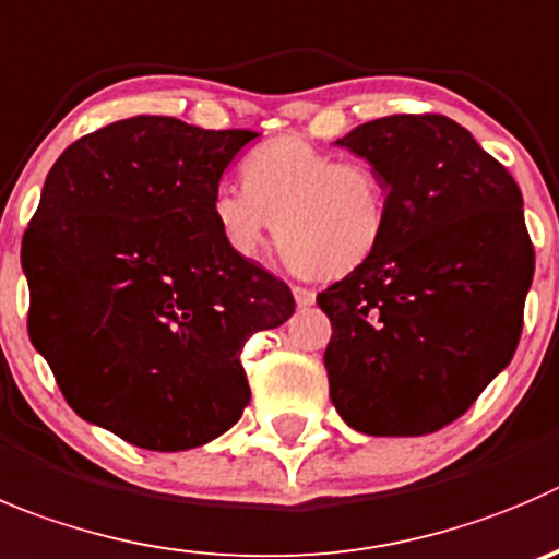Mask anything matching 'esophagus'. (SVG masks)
I'll return each mask as SVG.
<instances>
[{
  "mask_svg": "<svg viewBox=\"0 0 559 559\" xmlns=\"http://www.w3.org/2000/svg\"><path fill=\"white\" fill-rule=\"evenodd\" d=\"M294 299L299 307H310L316 305V290L305 288V285H294Z\"/></svg>",
  "mask_w": 559,
  "mask_h": 559,
  "instance_id": "esophagus-1",
  "label": "esophagus"
}]
</instances>
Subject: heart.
I'll return each mask as SVG.
<instances>
[{"label": "heart", "instance_id": "obj_1", "mask_svg": "<svg viewBox=\"0 0 559 559\" xmlns=\"http://www.w3.org/2000/svg\"><path fill=\"white\" fill-rule=\"evenodd\" d=\"M243 189L211 197L216 233L238 258H258L271 222L290 269L337 280L368 263L386 236L390 205L379 169L301 136H274L241 162Z\"/></svg>", "mask_w": 559, "mask_h": 559}]
</instances>
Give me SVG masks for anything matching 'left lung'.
<instances>
[{
  "mask_svg": "<svg viewBox=\"0 0 559 559\" xmlns=\"http://www.w3.org/2000/svg\"><path fill=\"white\" fill-rule=\"evenodd\" d=\"M379 169V252L318 294L329 397L350 428L423 436L459 419L513 359L535 249L522 191L464 126L390 115L337 140Z\"/></svg>",
  "mask_w": 559,
  "mask_h": 559,
  "instance_id": "obj_1",
  "label": "left lung"
}]
</instances>
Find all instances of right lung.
I'll use <instances>...</instances> for the list:
<instances>
[{
	"instance_id": "1",
	"label": "right lung",
	"mask_w": 559,
	"mask_h": 559,
	"mask_svg": "<svg viewBox=\"0 0 559 559\" xmlns=\"http://www.w3.org/2000/svg\"><path fill=\"white\" fill-rule=\"evenodd\" d=\"M254 131L136 115L66 147L21 241L29 340L68 406L136 448H200L238 423L249 334L294 316L211 219Z\"/></svg>"
}]
</instances>
